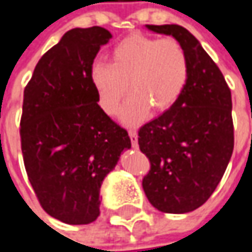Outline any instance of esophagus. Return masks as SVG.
<instances>
[{"label":"esophagus","instance_id":"esophagus-1","mask_svg":"<svg viewBox=\"0 0 252 252\" xmlns=\"http://www.w3.org/2000/svg\"><path fill=\"white\" fill-rule=\"evenodd\" d=\"M129 138H131V145L132 148H138V134L135 129H129Z\"/></svg>","mask_w":252,"mask_h":252}]
</instances>
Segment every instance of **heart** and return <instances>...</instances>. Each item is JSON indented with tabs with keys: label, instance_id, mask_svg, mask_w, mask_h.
<instances>
[{
	"label": "heart",
	"instance_id": "b5f03b06",
	"mask_svg": "<svg viewBox=\"0 0 252 252\" xmlns=\"http://www.w3.org/2000/svg\"><path fill=\"white\" fill-rule=\"evenodd\" d=\"M188 57L183 45L174 38L129 35L120 41L111 52V63L94 61L90 80L99 107L108 115L120 110L129 91L121 121L138 126L154 107L164 111L180 98L188 81Z\"/></svg>",
	"mask_w": 252,
	"mask_h": 252
}]
</instances>
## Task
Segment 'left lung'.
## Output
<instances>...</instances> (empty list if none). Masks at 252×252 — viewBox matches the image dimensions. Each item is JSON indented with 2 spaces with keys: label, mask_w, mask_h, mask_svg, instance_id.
<instances>
[{
  "label": "left lung",
  "mask_w": 252,
  "mask_h": 252,
  "mask_svg": "<svg viewBox=\"0 0 252 252\" xmlns=\"http://www.w3.org/2000/svg\"><path fill=\"white\" fill-rule=\"evenodd\" d=\"M145 28L177 39L187 52L189 71L180 98L140 128V150L151 162L142 188L158 211L185 214L211 197L232 156L231 91L220 68L184 27Z\"/></svg>",
  "instance_id": "8db88e82"
}]
</instances>
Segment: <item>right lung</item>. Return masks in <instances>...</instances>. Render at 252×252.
<instances>
[{
    "label": "right lung",
    "mask_w": 252,
    "mask_h": 252,
    "mask_svg": "<svg viewBox=\"0 0 252 252\" xmlns=\"http://www.w3.org/2000/svg\"><path fill=\"white\" fill-rule=\"evenodd\" d=\"M111 38L102 27L69 30L41 57L24 90L20 134L28 180L45 213L71 225L98 218L101 184L131 148L90 80Z\"/></svg>",
    "instance_id": "add662e5"
}]
</instances>
